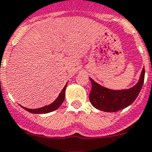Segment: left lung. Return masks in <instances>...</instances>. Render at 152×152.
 <instances>
[{"mask_svg":"<svg viewBox=\"0 0 152 152\" xmlns=\"http://www.w3.org/2000/svg\"><path fill=\"white\" fill-rule=\"evenodd\" d=\"M145 70L143 68L138 82L132 88L122 90H112L105 88L89 79L92 89L89 93V100L93 107L105 112H116L129 106L136 99L144 84Z\"/></svg>","mask_w":152,"mask_h":152,"instance_id":"8db88e82","label":"left lung"}]
</instances>
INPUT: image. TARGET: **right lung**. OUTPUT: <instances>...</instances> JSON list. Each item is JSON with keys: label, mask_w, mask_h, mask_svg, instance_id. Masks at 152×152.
I'll return each mask as SVG.
<instances>
[{"label": "right lung", "mask_w": 152, "mask_h": 152, "mask_svg": "<svg viewBox=\"0 0 152 152\" xmlns=\"http://www.w3.org/2000/svg\"><path fill=\"white\" fill-rule=\"evenodd\" d=\"M66 85H67V83L65 85L64 88H63V90L61 91V93H59V95L58 96V97H57L55 101H53L49 105H47V106L42 107L41 108L37 109H29L26 108V107H22L25 109L26 110H27V111H29V112L33 113V114H46V113L52 112L53 110H56V109L59 108L60 105L64 102V98H65V90H66Z\"/></svg>", "instance_id": "add662e5"}]
</instances>
